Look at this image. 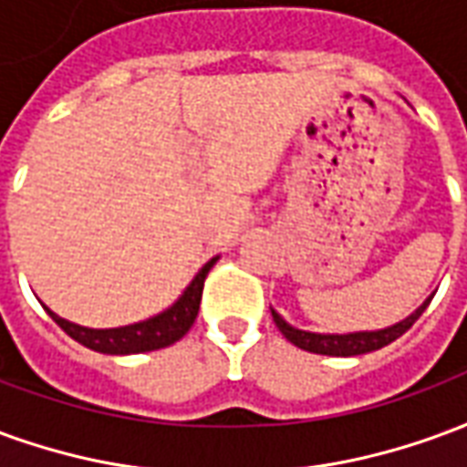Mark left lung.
Returning a JSON list of instances; mask_svg holds the SVG:
<instances>
[{
    "label": "left lung",
    "instance_id": "1",
    "mask_svg": "<svg viewBox=\"0 0 467 467\" xmlns=\"http://www.w3.org/2000/svg\"><path fill=\"white\" fill-rule=\"evenodd\" d=\"M432 295L425 300V303L415 310L412 315H408L400 323L390 325V327H382V330H362V333H345V335H323V333H307V330H297L290 323H285L280 315L273 310L275 325L280 327V333L290 340L293 345H297L300 350L315 352V355H333V358H352V355H365V352L380 350L385 345H390L392 340H398L402 333H408L412 327V323L425 313V307L431 305Z\"/></svg>",
    "mask_w": 467,
    "mask_h": 467
}]
</instances>
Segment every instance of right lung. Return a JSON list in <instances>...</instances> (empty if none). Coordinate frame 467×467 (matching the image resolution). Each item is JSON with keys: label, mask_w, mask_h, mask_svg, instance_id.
I'll list each match as a JSON object with an SVG mask.
<instances>
[{"label": "right lung", "mask_w": 467, "mask_h": 467, "mask_svg": "<svg viewBox=\"0 0 467 467\" xmlns=\"http://www.w3.org/2000/svg\"><path fill=\"white\" fill-rule=\"evenodd\" d=\"M217 257L204 265L200 273L194 275V280L187 285V290L180 295V300L167 307L164 313L154 315L150 320L142 323L124 325V327H107V330H95V327H82L55 315L49 307H45L49 317L55 320L62 330H65L72 340L82 343L85 348L95 352H105V355H134V352H150L167 348V345L177 343L180 337L187 335L192 327L194 317L200 313V300H202L204 277L213 270Z\"/></svg>", "instance_id": "right-lung-1"}]
</instances>
